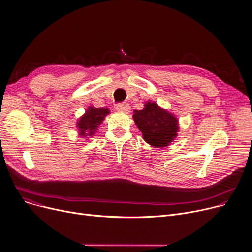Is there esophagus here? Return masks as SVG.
<instances>
[{"instance_id":"esophagus-1","label":"esophagus","mask_w":252,"mask_h":252,"mask_svg":"<svg viewBox=\"0 0 252 252\" xmlns=\"http://www.w3.org/2000/svg\"><path fill=\"white\" fill-rule=\"evenodd\" d=\"M116 110L119 112H124V113H128L130 110V107L128 104H118L116 106Z\"/></svg>"}]
</instances>
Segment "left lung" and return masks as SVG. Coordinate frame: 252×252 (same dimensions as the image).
Here are the masks:
<instances>
[{
	"instance_id": "8db88e82",
	"label": "left lung",
	"mask_w": 252,
	"mask_h": 252,
	"mask_svg": "<svg viewBox=\"0 0 252 252\" xmlns=\"http://www.w3.org/2000/svg\"><path fill=\"white\" fill-rule=\"evenodd\" d=\"M133 118L143 139L152 147H166L178 135L177 117L154 102H147L144 109L135 110Z\"/></svg>"
}]
</instances>
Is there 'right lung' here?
Instances as JSON below:
<instances>
[{
    "instance_id": "add662e5",
    "label": "right lung",
    "mask_w": 252,
    "mask_h": 252,
    "mask_svg": "<svg viewBox=\"0 0 252 252\" xmlns=\"http://www.w3.org/2000/svg\"><path fill=\"white\" fill-rule=\"evenodd\" d=\"M107 114H109L108 108H95L93 106L89 107L86 113L82 115L76 123L79 136L84 138L94 136L98 126L101 125Z\"/></svg>"
}]
</instances>
